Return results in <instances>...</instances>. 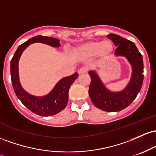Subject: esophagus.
I'll return each mask as SVG.
<instances>
[{"label":"esophagus","instance_id":"1","mask_svg":"<svg viewBox=\"0 0 156 156\" xmlns=\"http://www.w3.org/2000/svg\"><path fill=\"white\" fill-rule=\"evenodd\" d=\"M87 72V68H80V69H78V74L79 75H81V74H84V73H86Z\"/></svg>","mask_w":156,"mask_h":156}]
</instances>
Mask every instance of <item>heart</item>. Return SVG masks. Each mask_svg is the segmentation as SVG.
Wrapping results in <instances>:
<instances>
[{
	"instance_id": "obj_1",
	"label": "heart",
	"mask_w": 156,
	"mask_h": 156,
	"mask_svg": "<svg viewBox=\"0 0 156 156\" xmlns=\"http://www.w3.org/2000/svg\"><path fill=\"white\" fill-rule=\"evenodd\" d=\"M114 51V45L110 41H89L76 49V53L80 56L92 57L97 55L101 62L107 60Z\"/></svg>"
}]
</instances>
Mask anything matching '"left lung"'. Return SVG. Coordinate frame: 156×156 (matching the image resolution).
I'll use <instances>...</instances> for the list:
<instances>
[{
  "instance_id": "1",
  "label": "left lung",
  "mask_w": 156,
  "mask_h": 156,
  "mask_svg": "<svg viewBox=\"0 0 156 156\" xmlns=\"http://www.w3.org/2000/svg\"><path fill=\"white\" fill-rule=\"evenodd\" d=\"M117 47L116 56H124L132 67V75L127 87L114 92L108 90L95 71H89L91 83L89 94L97 108L108 112H119L130 105L140 92L144 79V64L142 55L131 41L120 36L110 34L107 36Z\"/></svg>"
}]
</instances>
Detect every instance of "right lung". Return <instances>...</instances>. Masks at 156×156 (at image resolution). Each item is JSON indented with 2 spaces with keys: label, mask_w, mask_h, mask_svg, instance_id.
<instances>
[{
  "label": "right lung",
  "mask_w": 156,
  "mask_h": 156,
  "mask_svg": "<svg viewBox=\"0 0 156 156\" xmlns=\"http://www.w3.org/2000/svg\"><path fill=\"white\" fill-rule=\"evenodd\" d=\"M35 42H41L55 48L60 47L59 39L41 35L36 36L20 44L11 60L10 69L12 87L16 95L26 108L39 116L49 117L58 114L65 108L68 101L69 89L78 78V74L76 73L72 76L61 79L47 95L36 97L26 92L20 83L18 62L25 49L29 46V44Z\"/></svg>",
  "instance_id": "1"
}]
</instances>
